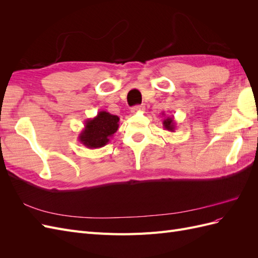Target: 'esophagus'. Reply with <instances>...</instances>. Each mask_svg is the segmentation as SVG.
Masks as SVG:
<instances>
[{
    "instance_id": "34e87169",
    "label": "esophagus",
    "mask_w": 258,
    "mask_h": 258,
    "mask_svg": "<svg viewBox=\"0 0 258 258\" xmlns=\"http://www.w3.org/2000/svg\"><path fill=\"white\" fill-rule=\"evenodd\" d=\"M144 111V106L143 105H137L131 108L132 113H138V112H143Z\"/></svg>"
}]
</instances>
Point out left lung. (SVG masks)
I'll use <instances>...</instances> for the list:
<instances>
[{
    "instance_id": "left-lung-1",
    "label": "left lung",
    "mask_w": 258,
    "mask_h": 258,
    "mask_svg": "<svg viewBox=\"0 0 258 258\" xmlns=\"http://www.w3.org/2000/svg\"><path fill=\"white\" fill-rule=\"evenodd\" d=\"M162 115L165 116V114L162 113ZM162 124H163V128H165L166 130H168V131H171V132H174V130H175V120H174V118L173 117H166L165 119H163V122H162Z\"/></svg>"
}]
</instances>
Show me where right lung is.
<instances>
[{
  "mask_svg": "<svg viewBox=\"0 0 258 258\" xmlns=\"http://www.w3.org/2000/svg\"><path fill=\"white\" fill-rule=\"evenodd\" d=\"M118 116L101 111L93 118L85 120V127L79 136V141L91 150L103 147L118 130Z\"/></svg>",
  "mask_w": 258,
  "mask_h": 258,
  "instance_id": "1",
  "label": "right lung"
}]
</instances>
